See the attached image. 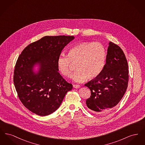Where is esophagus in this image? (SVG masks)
Listing matches in <instances>:
<instances>
[{"label": "esophagus", "mask_w": 145, "mask_h": 145, "mask_svg": "<svg viewBox=\"0 0 145 145\" xmlns=\"http://www.w3.org/2000/svg\"><path fill=\"white\" fill-rule=\"evenodd\" d=\"M73 88H75V89H78V88H80V86L79 85H73Z\"/></svg>", "instance_id": "esophagus-1"}]
</instances>
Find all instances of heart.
Wrapping results in <instances>:
<instances>
[{
  "label": "heart",
  "mask_w": 145,
  "mask_h": 145,
  "mask_svg": "<svg viewBox=\"0 0 145 145\" xmlns=\"http://www.w3.org/2000/svg\"><path fill=\"white\" fill-rule=\"evenodd\" d=\"M106 53L103 45L99 42H85L69 49V56L60 55L57 60V68L62 75L70 76L72 62L76 63L78 69L74 72L73 80L81 83L95 78L102 72L106 61Z\"/></svg>",
  "instance_id": "heart-1"
}]
</instances>
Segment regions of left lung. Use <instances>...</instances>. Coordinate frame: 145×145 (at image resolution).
<instances>
[{"label":"left lung","mask_w":145,"mask_h":145,"mask_svg":"<svg viewBox=\"0 0 145 145\" xmlns=\"http://www.w3.org/2000/svg\"><path fill=\"white\" fill-rule=\"evenodd\" d=\"M128 80V66L124 53L110 42L102 72L85 85L91 91V96L86 101L87 106L99 115L111 110L124 96Z\"/></svg>","instance_id":"1"}]
</instances>
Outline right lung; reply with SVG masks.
<instances>
[{"instance_id": "1", "label": "right lung", "mask_w": 145, "mask_h": 145, "mask_svg": "<svg viewBox=\"0 0 145 145\" xmlns=\"http://www.w3.org/2000/svg\"><path fill=\"white\" fill-rule=\"evenodd\" d=\"M73 36H46L26 47L19 56L14 83L21 102L29 110L44 116L56 110L73 86L59 73L57 60ZM38 70L34 71V67Z\"/></svg>"}]
</instances>
